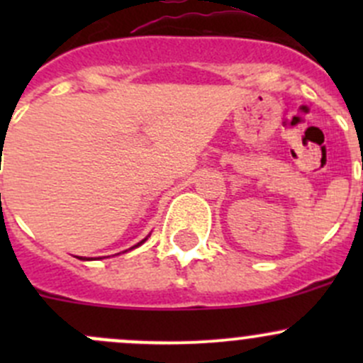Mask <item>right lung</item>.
Masks as SVG:
<instances>
[{"instance_id": "1", "label": "right lung", "mask_w": 363, "mask_h": 363, "mask_svg": "<svg viewBox=\"0 0 363 363\" xmlns=\"http://www.w3.org/2000/svg\"><path fill=\"white\" fill-rule=\"evenodd\" d=\"M147 237H149V235H147ZM147 237H145V239H144V240H140V242H138V244H135V246H133V247H130V250H126V251H131V250H135V247L142 246V244H144V242H145V240H147ZM126 251H123V252H126ZM117 255H119V252H117ZM79 259H86V262H87V259H93V258H84V256H79Z\"/></svg>"}]
</instances>
